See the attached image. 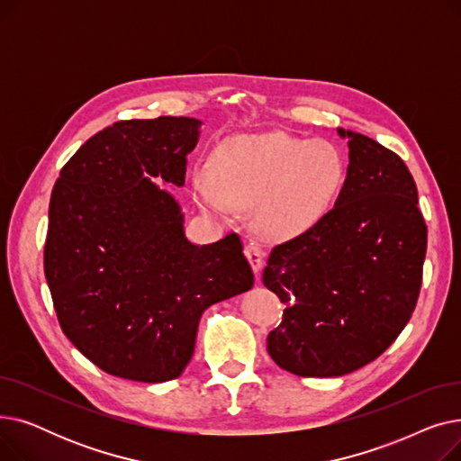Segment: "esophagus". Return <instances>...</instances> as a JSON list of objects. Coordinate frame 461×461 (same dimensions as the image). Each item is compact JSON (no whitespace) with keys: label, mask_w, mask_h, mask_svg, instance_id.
I'll list each match as a JSON object with an SVG mask.
<instances>
[{"label":"esophagus","mask_w":461,"mask_h":461,"mask_svg":"<svg viewBox=\"0 0 461 461\" xmlns=\"http://www.w3.org/2000/svg\"><path fill=\"white\" fill-rule=\"evenodd\" d=\"M245 256H247V259L250 261L254 273H259L261 263H263V252H261L259 245L254 243V240H250V243L245 247Z\"/></svg>","instance_id":"obj_1"}]
</instances>
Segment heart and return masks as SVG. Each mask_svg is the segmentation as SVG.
I'll list each match as a JSON object with an SVG mask.
<instances>
[{"instance_id": "1", "label": "heart", "mask_w": 461, "mask_h": 461, "mask_svg": "<svg viewBox=\"0 0 461 461\" xmlns=\"http://www.w3.org/2000/svg\"><path fill=\"white\" fill-rule=\"evenodd\" d=\"M346 176V158L332 141L240 134L218 145L211 166L194 169L192 188L209 212L228 218L235 207H256L263 233L289 239L321 221Z\"/></svg>"}]
</instances>
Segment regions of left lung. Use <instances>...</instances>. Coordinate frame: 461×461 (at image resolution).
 Returning <instances> with one entry per match:
<instances>
[{"instance_id":"obj_1","label":"left lung","mask_w":461,"mask_h":461,"mask_svg":"<svg viewBox=\"0 0 461 461\" xmlns=\"http://www.w3.org/2000/svg\"><path fill=\"white\" fill-rule=\"evenodd\" d=\"M348 138L346 183L312 230L273 249L263 284L285 304L267 351L301 377H338L389 348L422 284L428 228L405 162L375 140Z\"/></svg>"}]
</instances>
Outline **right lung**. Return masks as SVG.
<instances>
[{
    "label": "right lung",
    "instance_id": "add662e5",
    "mask_svg": "<svg viewBox=\"0 0 461 461\" xmlns=\"http://www.w3.org/2000/svg\"><path fill=\"white\" fill-rule=\"evenodd\" d=\"M202 121H117L63 166L54 185L44 275L59 325L110 375H181L205 308L254 285L237 233L211 245L185 235L181 205L151 177L183 186Z\"/></svg>",
    "mask_w": 461,
    "mask_h": 461
}]
</instances>
